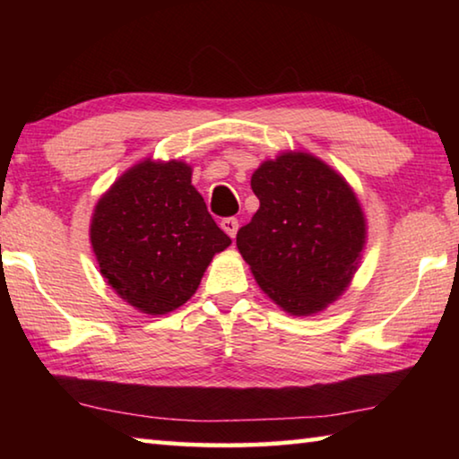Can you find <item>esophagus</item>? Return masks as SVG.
I'll return each instance as SVG.
<instances>
[{
  "instance_id": "esophagus-1",
  "label": "esophagus",
  "mask_w": 459,
  "mask_h": 459,
  "mask_svg": "<svg viewBox=\"0 0 459 459\" xmlns=\"http://www.w3.org/2000/svg\"><path fill=\"white\" fill-rule=\"evenodd\" d=\"M221 229L227 232V235L230 237V238H235L237 237V230H238V221L237 219H222L221 221Z\"/></svg>"
}]
</instances>
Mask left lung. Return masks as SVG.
<instances>
[{"label":"left lung","instance_id":"8db88e82","mask_svg":"<svg viewBox=\"0 0 459 459\" xmlns=\"http://www.w3.org/2000/svg\"><path fill=\"white\" fill-rule=\"evenodd\" d=\"M259 211L237 248L263 291L290 316L324 312L352 283L367 247L360 200L324 160L281 152L251 176Z\"/></svg>","mask_w":459,"mask_h":459}]
</instances>
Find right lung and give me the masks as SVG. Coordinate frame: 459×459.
<instances>
[{
  "instance_id": "add662e5",
  "label": "right lung",
  "mask_w": 459,
  "mask_h": 459,
  "mask_svg": "<svg viewBox=\"0 0 459 459\" xmlns=\"http://www.w3.org/2000/svg\"><path fill=\"white\" fill-rule=\"evenodd\" d=\"M89 237L105 281L147 316L184 306L230 245L192 186V166L153 158L126 169L99 198Z\"/></svg>"
}]
</instances>
